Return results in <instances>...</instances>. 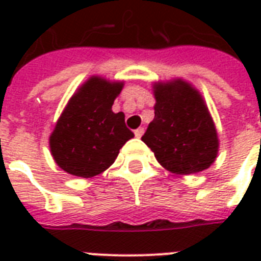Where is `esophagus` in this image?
<instances>
[{
	"label": "esophagus",
	"mask_w": 261,
	"mask_h": 261,
	"mask_svg": "<svg viewBox=\"0 0 261 261\" xmlns=\"http://www.w3.org/2000/svg\"><path fill=\"white\" fill-rule=\"evenodd\" d=\"M143 133H145V128H143V127H138V128L134 131V134L137 138H141V137L143 135Z\"/></svg>",
	"instance_id": "34e87169"
}]
</instances>
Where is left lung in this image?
<instances>
[{
  "label": "left lung",
  "mask_w": 261,
  "mask_h": 261,
  "mask_svg": "<svg viewBox=\"0 0 261 261\" xmlns=\"http://www.w3.org/2000/svg\"><path fill=\"white\" fill-rule=\"evenodd\" d=\"M154 119L142 141L174 174L202 172L218 155L219 139L202 94L190 83L174 79L155 83Z\"/></svg>",
  "instance_id": "1"
}]
</instances>
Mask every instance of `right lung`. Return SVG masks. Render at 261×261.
Returning a JSON list of instances; mask_svg holds the SVG:
<instances>
[{"instance_id":"1","label":"right lung","mask_w":261,"mask_h":261,"mask_svg":"<svg viewBox=\"0 0 261 261\" xmlns=\"http://www.w3.org/2000/svg\"><path fill=\"white\" fill-rule=\"evenodd\" d=\"M123 85V81L92 75L75 90L50 135L51 155L61 169L77 177L97 176L134 137L124 114L112 111Z\"/></svg>"}]
</instances>
